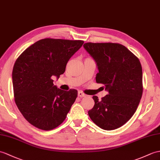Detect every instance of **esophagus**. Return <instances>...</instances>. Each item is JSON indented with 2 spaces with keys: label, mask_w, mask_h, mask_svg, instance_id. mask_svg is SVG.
Instances as JSON below:
<instances>
[{
  "label": "esophagus",
  "mask_w": 160,
  "mask_h": 160,
  "mask_svg": "<svg viewBox=\"0 0 160 160\" xmlns=\"http://www.w3.org/2000/svg\"><path fill=\"white\" fill-rule=\"evenodd\" d=\"M78 97H80V98H83V97H85V96H86V95L83 93V92L82 91H78Z\"/></svg>",
  "instance_id": "obj_1"
}]
</instances>
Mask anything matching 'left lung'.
Returning a JSON list of instances; mask_svg holds the SVG:
<instances>
[{
	"mask_svg": "<svg viewBox=\"0 0 160 160\" xmlns=\"http://www.w3.org/2000/svg\"><path fill=\"white\" fill-rule=\"evenodd\" d=\"M84 48L94 59L99 72L96 82L108 95L88 112L91 119L105 130L117 129L135 113L142 95V69L139 59L119 43H86Z\"/></svg>",
	"mask_w": 160,
	"mask_h": 160,
	"instance_id": "8db88e82",
	"label": "left lung"
}]
</instances>
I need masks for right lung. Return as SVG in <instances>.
<instances>
[{
  "mask_svg": "<svg viewBox=\"0 0 160 160\" xmlns=\"http://www.w3.org/2000/svg\"><path fill=\"white\" fill-rule=\"evenodd\" d=\"M83 43L81 40L41 39L17 58L12 72L15 102L35 127L51 130L65 119L78 91L61 90L52 78L64 73L67 63Z\"/></svg>",
  "mask_w": 160,
  "mask_h": 160,
  "instance_id": "obj_1",
  "label": "right lung"
}]
</instances>
